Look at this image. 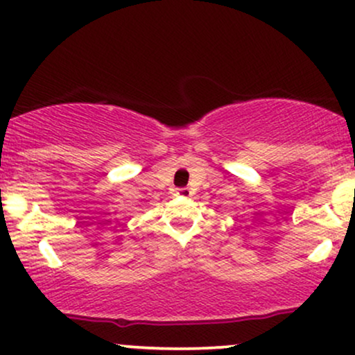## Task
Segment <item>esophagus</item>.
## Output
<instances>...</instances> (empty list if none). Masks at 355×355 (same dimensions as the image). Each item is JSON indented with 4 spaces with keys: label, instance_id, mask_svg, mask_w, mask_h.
<instances>
[{
    "label": "esophagus",
    "instance_id": "esophagus-1",
    "mask_svg": "<svg viewBox=\"0 0 355 355\" xmlns=\"http://www.w3.org/2000/svg\"><path fill=\"white\" fill-rule=\"evenodd\" d=\"M177 195L178 197H190L191 190L189 189V187H183V189H177Z\"/></svg>",
    "mask_w": 355,
    "mask_h": 355
}]
</instances>
